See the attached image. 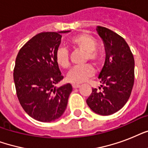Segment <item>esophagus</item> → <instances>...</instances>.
Listing matches in <instances>:
<instances>
[{
	"mask_svg": "<svg viewBox=\"0 0 148 148\" xmlns=\"http://www.w3.org/2000/svg\"><path fill=\"white\" fill-rule=\"evenodd\" d=\"M72 87H73V88H74V89H75V88H80V87H81V85H80V84H72Z\"/></svg>",
	"mask_w": 148,
	"mask_h": 148,
	"instance_id": "obj_1",
	"label": "esophagus"
}]
</instances>
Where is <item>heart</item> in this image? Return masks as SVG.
<instances>
[{
  "instance_id": "obj_1",
  "label": "heart",
  "mask_w": 148,
  "mask_h": 148,
  "mask_svg": "<svg viewBox=\"0 0 148 148\" xmlns=\"http://www.w3.org/2000/svg\"><path fill=\"white\" fill-rule=\"evenodd\" d=\"M70 44L75 48L85 52V60L98 63L101 60V53L97 50V42L95 38L88 34H81L71 38ZM56 61L59 66L67 68L70 65L69 52L66 47H59L55 54ZM95 74V69L90 64L73 67L67 74V80L71 83L80 84L84 82Z\"/></svg>"
}]
</instances>
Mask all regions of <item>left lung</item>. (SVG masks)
Here are the masks:
<instances>
[{
    "mask_svg": "<svg viewBox=\"0 0 148 148\" xmlns=\"http://www.w3.org/2000/svg\"><path fill=\"white\" fill-rule=\"evenodd\" d=\"M96 30L106 53L105 62L98 76L102 89L93 88L86 101L94 112L107 116L121 110L131 96L134 81V59L122 37L103 27L97 26Z\"/></svg>",
    "mask_w": 148,
    "mask_h": 148,
    "instance_id": "8db88e82",
    "label": "left lung"
}]
</instances>
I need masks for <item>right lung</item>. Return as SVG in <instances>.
Returning <instances> with one entry per match:
<instances>
[{"label": "right lung", "instance_id": "add662e5", "mask_svg": "<svg viewBox=\"0 0 148 148\" xmlns=\"http://www.w3.org/2000/svg\"><path fill=\"white\" fill-rule=\"evenodd\" d=\"M68 32L38 34L21 48L16 58L14 81L17 98L25 112L38 121H53L67 108L71 84L58 88L54 85L63 79L56 51L61 34Z\"/></svg>", "mask_w": 148, "mask_h": 148}]
</instances>
